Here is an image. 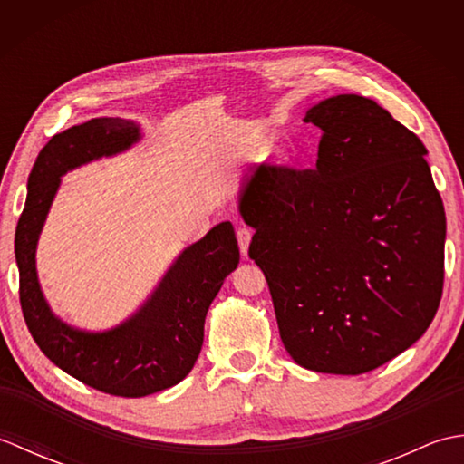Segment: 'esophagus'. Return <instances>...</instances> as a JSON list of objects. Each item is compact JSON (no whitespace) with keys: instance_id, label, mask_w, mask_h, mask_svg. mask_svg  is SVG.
<instances>
[{"instance_id":"34e87169","label":"esophagus","mask_w":464,"mask_h":464,"mask_svg":"<svg viewBox=\"0 0 464 464\" xmlns=\"http://www.w3.org/2000/svg\"><path fill=\"white\" fill-rule=\"evenodd\" d=\"M251 229L249 227H237V243H239V249L243 255H247L249 251V243H251Z\"/></svg>"}]
</instances>
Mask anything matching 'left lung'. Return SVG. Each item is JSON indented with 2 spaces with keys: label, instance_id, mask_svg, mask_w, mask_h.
<instances>
[{
  "label": "left lung",
  "instance_id": "8db88e82",
  "mask_svg": "<svg viewBox=\"0 0 464 464\" xmlns=\"http://www.w3.org/2000/svg\"><path fill=\"white\" fill-rule=\"evenodd\" d=\"M314 169L261 165L239 213L269 283L281 341L301 367L361 374L417 343L445 279L447 217L427 147L369 97L313 105Z\"/></svg>",
  "mask_w": 464,
  "mask_h": 464
}]
</instances>
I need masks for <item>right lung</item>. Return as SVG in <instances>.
Returning a JSON list of instances; mask_svg holds the SVG:
<instances>
[{"label": "right lung", "instance_id": "right-lung-1", "mask_svg": "<svg viewBox=\"0 0 464 464\" xmlns=\"http://www.w3.org/2000/svg\"><path fill=\"white\" fill-rule=\"evenodd\" d=\"M140 137V125L121 117H95L53 135L29 173L27 199L15 229L19 303L37 347L87 387L131 399L169 389L189 374L201 353L209 304L239 265L233 225L223 221L187 247L140 311L117 327L90 333L55 317L39 287L35 249L62 177L130 150Z\"/></svg>", "mask_w": 464, "mask_h": 464}]
</instances>
